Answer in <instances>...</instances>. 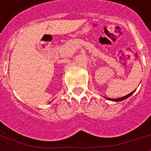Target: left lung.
<instances>
[{
    "instance_id": "8db88e82",
    "label": "left lung",
    "mask_w": 151,
    "mask_h": 151,
    "mask_svg": "<svg viewBox=\"0 0 151 151\" xmlns=\"http://www.w3.org/2000/svg\"><path fill=\"white\" fill-rule=\"evenodd\" d=\"M134 91H135V90H134ZM134 92H130V93H129V94H128V95L125 96H123V97H121V98H117V99H110V98H106V99H108V100H109V101H116H116H123V100H125V99H126V98H128V97H129V96H131L132 94H133V93H134Z\"/></svg>"
}]
</instances>
